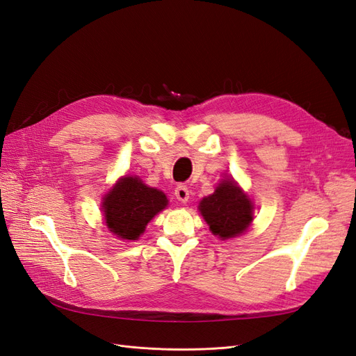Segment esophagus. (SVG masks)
<instances>
[{"label":"esophagus","instance_id":"obj_1","mask_svg":"<svg viewBox=\"0 0 356 356\" xmlns=\"http://www.w3.org/2000/svg\"><path fill=\"white\" fill-rule=\"evenodd\" d=\"M175 196H177V199H178L179 202L186 203V202L188 200V197H190V191H188L187 186H182V184L177 186V188H175Z\"/></svg>","mask_w":356,"mask_h":356}]
</instances>
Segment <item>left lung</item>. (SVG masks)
<instances>
[{"mask_svg": "<svg viewBox=\"0 0 356 356\" xmlns=\"http://www.w3.org/2000/svg\"><path fill=\"white\" fill-rule=\"evenodd\" d=\"M199 209L212 233L221 239L239 236L252 221L251 200L230 179H224L213 195L204 197Z\"/></svg>", "mask_w": 356, "mask_h": 356, "instance_id": "left-lung-1", "label": "left lung"}]
</instances>
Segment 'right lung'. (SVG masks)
Wrapping results in <instances>:
<instances>
[{"label": "right lung", "mask_w": 356, "mask_h": 356, "mask_svg": "<svg viewBox=\"0 0 356 356\" xmlns=\"http://www.w3.org/2000/svg\"><path fill=\"white\" fill-rule=\"evenodd\" d=\"M166 204L163 193L147 187L139 178L126 177L117 182L104 200L106 227L117 238L136 241L148 221Z\"/></svg>", "instance_id": "1"}]
</instances>
